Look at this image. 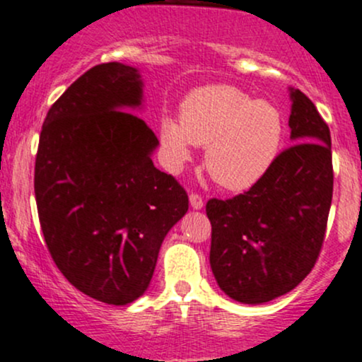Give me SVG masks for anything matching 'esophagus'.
<instances>
[{
    "label": "esophagus",
    "mask_w": 362,
    "mask_h": 362,
    "mask_svg": "<svg viewBox=\"0 0 362 362\" xmlns=\"http://www.w3.org/2000/svg\"><path fill=\"white\" fill-rule=\"evenodd\" d=\"M189 203H192V206L194 210L203 209V198L200 197V194H197V193L189 194Z\"/></svg>",
    "instance_id": "esophagus-1"
}]
</instances>
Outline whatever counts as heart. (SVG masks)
<instances>
[{
    "mask_svg": "<svg viewBox=\"0 0 362 362\" xmlns=\"http://www.w3.org/2000/svg\"><path fill=\"white\" fill-rule=\"evenodd\" d=\"M160 144L169 169L192 159L193 145L206 147L205 169L227 189L253 186L277 157L284 135L280 109L253 100L233 85H206L181 103L180 121L160 119Z\"/></svg>",
    "mask_w": 362,
    "mask_h": 362,
    "instance_id": "b5f03b06",
    "label": "heart"
}]
</instances>
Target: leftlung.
Instances as JSON below:
<instances>
[{
  "label": "left lung",
  "instance_id": "obj_1",
  "mask_svg": "<svg viewBox=\"0 0 362 362\" xmlns=\"http://www.w3.org/2000/svg\"><path fill=\"white\" fill-rule=\"evenodd\" d=\"M291 99L292 145L247 192L206 202L214 277L243 304L294 289L323 246L334 193L330 129L299 88H291Z\"/></svg>",
  "mask_w": 362,
  "mask_h": 362
}]
</instances>
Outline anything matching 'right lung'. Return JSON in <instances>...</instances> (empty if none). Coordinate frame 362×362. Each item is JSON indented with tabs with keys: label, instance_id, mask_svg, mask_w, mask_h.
Returning a JSON list of instances; mask_svg holds the SVG:
<instances>
[{
	"label": "right lung",
	"instance_id": "obj_1",
	"mask_svg": "<svg viewBox=\"0 0 362 362\" xmlns=\"http://www.w3.org/2000/svg\"><path fill=\"white\" fill-rule=\"evenodd\" d=\"M140 73L123 63L85 71L51 105L35 157L44 241L71 286L124 306L147 291L162 241L188 194L153 165L156 133L140 107Z\"/></svg>",
	"mask_w": 362,
	"mask_h": 362
}]
</instances>
